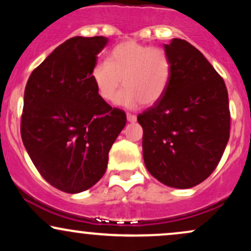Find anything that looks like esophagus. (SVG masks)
Returning <instances> with one entry per match:
<instances>
[{
    "instance_id": "34e87169",
    "label": "esophagus",
    "mask_w": 251,
    "mask_h": 251,
    "mask_svg": "<svg viewBox=\"0 0 251 251\" xmlns=\"http://www.w3.org/2000/svg\"><path fill=\"white\" fill-rule=\"evenodd\" d=\"M127 120L129 123H134L135 120H137V117L134 116V114H131V113H127Z\"/></svg>"
}]
</instances>
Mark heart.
I'll use <instances>...</instances> for the list:
<instances>
[{
	"mask_svg": "<svg viewBox=\"0 0 251 251\" xmlns=\"http://www.w3.org/2000/svg\"><path fill=\"white\" fill-rule=\"evenodd\" d=\"M172 73V62L163 48L151 47L134 40L120 42L108 55L100 60L91 72L98 94L105 101H113L122 85L117 101L126 107L138 103L152 106L165 94Z\"/></svg>",
	"mask_w": 251,
	"mask_h": 251,
	"instance_id": "obj_1",
	"label": "heart"
}]
</instances>
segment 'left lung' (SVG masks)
<instances>
[{"label":"left lung","instance_id":"8db88e82","mask_svg":"<svg viewBox=\"0 0 251 251\" xmlns=\"http://www.w3.org/2000/svg\"><path fill=\"white\" fill-rule=\"evenodd\" d=\"M172 62L162 99L138 116L143 155L155 179L177 189L205 180L230 137L229 98L223 77L197 48L174 39L164 46Z\"/></svg>","mask_w":251,"mask_h":251}]
</instances>
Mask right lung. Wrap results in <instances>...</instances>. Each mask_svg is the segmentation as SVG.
Instances as JSON below:
<instances>
[{
  "label": "right lung",
  "mask_w": 251,
  "mask_h": 251,
  "mask_svg": "<svg viewBox=\"0 0 251 251\" xmlns=\"http://www.w3.org/2000/svg\"><path fill=\"white\" fill-rule=\"evenodd\" d=\"M107 37L75 36L31 72L25 89L22 142L51 186L77 194L107 169L108 152L126 114L98 94L91 77Z\"/></svg>",
  "instance_id": "1"
}]
</instances>
